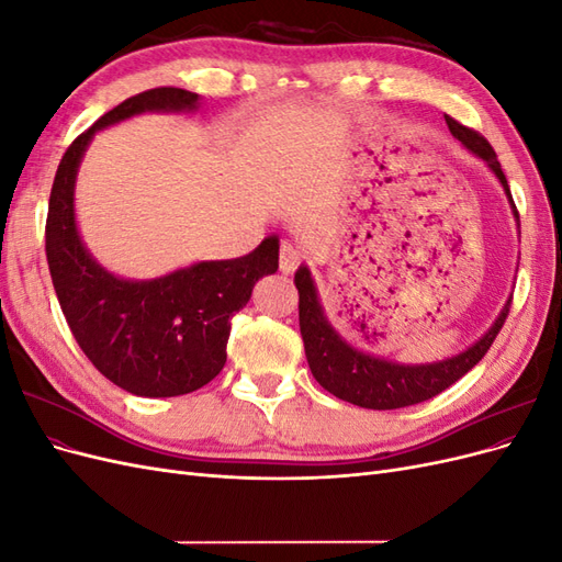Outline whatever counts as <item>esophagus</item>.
<instances>
[{"mask_svg": "<svg viewBox=\"0 0 562 562\" xmlns=\"http://www.w3.org/2000/svg\"><path fill=\"white\" fill-rule=\"evenodd\" d=\"M300 262H302V250L293 244H283L279 252V267L283 274H293Z\"/></svg>", "mask_w": 562, "mask_h": 562, "instance_id": "1", "label": "esophagus"}]
</instances>
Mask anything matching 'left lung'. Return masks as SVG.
I'll return each mask as SVG.
<instances>
[{
	"label": "left lung",
	"instance_id": "left-lung-1",
	"mask_svg": "<svg viewBox=\"0 0 562 562\" xmlns=\"http://www.w3.org/2000/svg\"><path fill=\"white\" fill-rule=\"evenodd\" d=\"M446 124L462 147H467L473 157H479L490 168L492 176L499 180L518 225V211L495 149L490 147L483 135L457 124L452 116H446ZM295 288L300 293V333L312 375L333 396L359 407H368V411H396V407L429 401L438 396L440 391L452 386L459 378H464L495 342L508 314V304H512V297H508L497 318L492 321V326L471 347L431 363H398L353 347L333 326L326 310H323L318 288L307 265H300L295 271Z\"/></svg>",
	"mask_w": 562,
	"mask_h": 562
}]
</instances>
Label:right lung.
I'll return each mask as SVG.
<instances>
[{"label": "right lung", "mask_w": 562, "mask_h": 562, "mask_svg": "<svg viewBox=\"0 0 562 562\" xmlns=\"http://www.w3.org/2000/svg\"><path fill=\"white\" fill-rule=\"evenodd\" d=\"M201 95L151 89L133 95L81 133L56 171L46 217V260L60 310L77 345L116 386L145 398H171L209 384L227 361L232 316L252 285L279 269V236L241 258L199 260L157 279H124L83 244L75 187L98 131L138 114H192Z\"/></svg>", "instance_id": "obj_1"}]
</instances>
